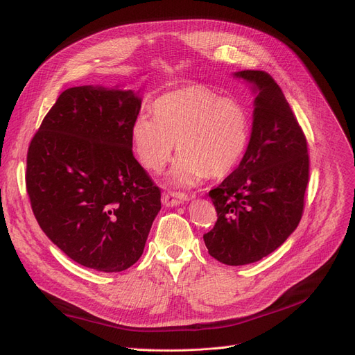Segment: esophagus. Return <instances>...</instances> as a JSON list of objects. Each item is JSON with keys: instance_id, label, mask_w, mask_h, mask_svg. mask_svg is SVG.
<instances>
[{"instance_id": "1", "label": "esophagus", "mask_w": 355, "mask_h": 355, "mask_svg": "<svg viewBox=\"0 0 355 355\" xmlns=\"http://www.w3.org/2000/svg\"><path fill=\"white\" fill-rule=\"evenodd\" d=\"M161 201H163L166 207H173V206H179V204L187 201V196L184 194V192H179V191H168V192H164Z\"/></svg>"}]
</instances>
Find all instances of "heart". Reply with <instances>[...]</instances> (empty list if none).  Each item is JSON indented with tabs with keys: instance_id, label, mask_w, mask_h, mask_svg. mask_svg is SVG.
<instances>
[{
	"instance_id": "b5f03b06",
	"label": "heart",
	"mask_w": 355,
	"mask_h": 355,
	"mask_svg": "<svg viewBox=\"0 0 355 355\" xmlns=\"http://www.w3.org/2000/svg\"><path fill=\"white\" fill-rule=\"evenodd\" d=\"M154 114H137L132 142L141 164L159 173L178 144L171 171L176 185H194L204 176L228 175L240 163L250 139V118L235 99L202 84L171 90L154 102Z\"/></svg>"
}]
</instances>
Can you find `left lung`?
I'll return each mask as SVG.
<instances>
[{
    "instance_id": "1",
    "label": "left lung",
    "mask_w": 355,
    "mask_h": 355,
    "mask_svg": "<svg viewBox=\"0 0 355 355\" xmlns=\"http://www.w3.org/2000/svg\"><path fill=\"white\" fill-rule=\"evenodd\" d=\"M256 92L249 146L240 166L209 192L218 213L202 235L209 254L225 265L261 261L300 222L309 179L306 137L282 89L265 71L235 73Z\"/></svg>"
}]
</instances>
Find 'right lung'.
I'll return each mask as SVG.
<instances>
[{
  "mask_svg": "<svg viewBox=\"0 0 355 355\" xmlns=\"http://www.w3.org/2000/svg\"><path fill=\"white\" fill-rule=\"evenodd\" d=\"M141 103L132 90L68 89L29 144L26 191L38 225L96 271L136 263L161 209V189L132 151Z\"/></svg>",
  "mask_w": 355,
  "mask_h": 355,
  "instance_id": "obj_1",
  "label": "right lung"
}]
</instances>
